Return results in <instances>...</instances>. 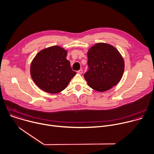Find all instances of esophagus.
Segmentation results:
<instances>
[{
  "label": "esophagus",
  "instance_id": "obj_1",
  "mask_svg": "<svg viewBox=\"0 0 154 154\" xmlns=\"http://www.w3.org/2000/svg\"><path fill=\"white\" fill-rule=\"evenodd\" d=\"M77 72H78V73H79V74H82V69H80V70H79Z\"/></svg>",
  "mask_w": 154,
  "mask_h": 154
}]
</instances>
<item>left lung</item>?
<instances>
[{
  "instance_id": "8db88e82",
  "label": "left lung",
  "mask_w": 154,
  "mask_h": 154,
  "mask_svg": "<svg viewBox=\"0 0 154 154\" xmlns=\"http://www.w3.org/2000/svg\"><path fill=\"white\" fill-rule=\"evenodd\" d=\"M88 70L84 77L88 85L98 91H105L116 85L125 70L124 59L112 45L98 43L87 53Z\"/></svg>"
}]
</instances>
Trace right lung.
Wrapping results in <instances>:
<instances>
[{"label": "right lung", "instance_id": "right-lung-1", "mask_svg": "<svg viewBox=\"0 0 154 154\" xmlns=\"http://www.w3.org/2000/svg\"><path fill=\"white\" fill-rule=\"evenodd\" d=\"M67 53L59 46H52L36 55L31 64L30 73L41 89L50 94L59 93L76 74L66 59Z\"/></svg>", "mask_w": 154, "mask_h": 154}]
</instances>
